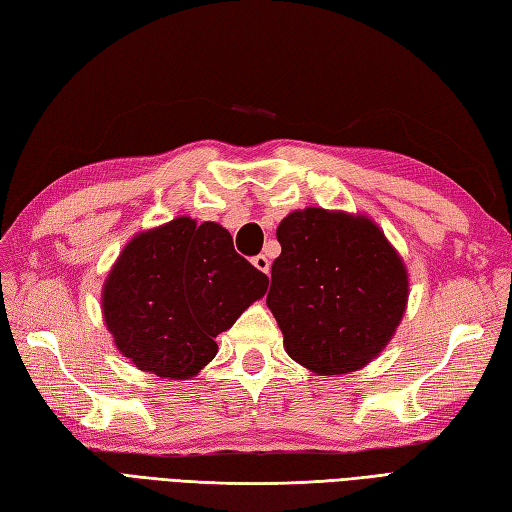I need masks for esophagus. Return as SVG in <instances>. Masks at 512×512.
Segmentation results:
<instances>
[{"mask_svg":"<svg viewBox=\"0 0 512 512\" xmlns=\"http://www.w3.org/2000/svg\"><path fill=\"white\" fill-rule=\"evenodd\" d=\"M253 266L257 268V270H261V272H270V259L266 257V255H257V257H253Z\"/></svg>","mask_w":512,"mask_h":512,"instance_id":"34e87169","label":"esophagus"}]
</instances>
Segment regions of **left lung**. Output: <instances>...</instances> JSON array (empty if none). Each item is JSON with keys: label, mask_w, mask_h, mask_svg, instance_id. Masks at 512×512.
I'll return each instance as SVG.
<instances>
[{"label": "left lung", "mask_w": 512, "mask_h": 512, "mask_svg": "<svg viewBox=\"0 0 512 512\" xmlns=\"http://www.w3.org/2000/svg\"><path fill=\"white\" fill-rule=\"evenodd\" d=\"M266 305L292 360L318 375L358 371L395 336L408 303L403 259L366 216L307 207L277 229Z\"/></svg>", "instance_id": "1"}]
</instances>
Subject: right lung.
Wrapping results in <instances>:
<instances>
[{
	"mask_svg": "<svg viewBox=\"0 0 512 512\" xmlns=\"http://www.w3.org/2000/svg\"><path fill=\"white\" fill-rule=\"evenodd\" d=\"M268 277L216 222L181 216L135 235L102 288V314L124 358L163 379H192L216 336L266 294Z\"/></svg>",
	"mask_w": 512,
	"mask_h": 512,
	"instance_id": "right-lung-1",
	"label": "right lung"
}]
</instances>
